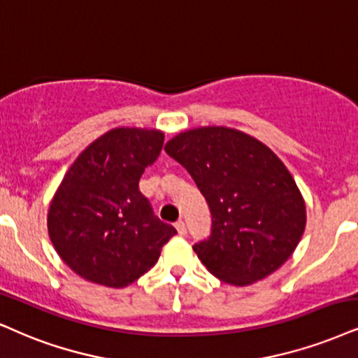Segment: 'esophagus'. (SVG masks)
Segmentation results:
<instances>
[{
	"mask_svg": "<svg viewBox=\"0 0 358 358\" xmlns=\"http://www.w3.org/2000/svg\"><path fill=\"white\" fill-rule=\"evenodd\" d=\"M176 229H178L179 236H186L187 234V229H186V224H184V220H178V222H176Z\"/></svg>",
	"mask_w": 358,
	"mask_h": 358,
	"instance_id": "esophagus-1",
	"label": "esophagus"
}]
</instances>
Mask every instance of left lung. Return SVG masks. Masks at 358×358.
Listing matches in <instances>:
<instances>
[{
    "label": "left lung",
    "mask_w": 358,
    "mask_h": 358,
    "mask_svg": "<svg viewBox=\"0 0 358 358\" xmlns=\"http://www.w3.org/2000/svg\"><path fill=\"white\" fill-rule=\"evenodd\" d=\"M164 149L209 204V237L192 245L207 271L227 284L249 285L292 255L306 229V204L267 145L213 126L180 132Z\"/></svg>",
    "instance_id": "8db88e82"
}]
</instances>
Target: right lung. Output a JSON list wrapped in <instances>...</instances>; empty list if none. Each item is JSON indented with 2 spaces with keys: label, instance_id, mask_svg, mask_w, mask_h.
Segmentation results:
<instances>
[{
  "label": "right lung",
  "instance_id": "right-lung-1",
  "mask_svg": "<svg viewBox=\"0 0 358 358\" xmlns=\"http://www.w3.org/2000/svg\"><path fill=\"white\" fill-rule=\"evenodd\" d=\"M164 143L161 131L119 127L96 139L66 172L48 214L50 239L83 279L126 287L157 262L178 231L139 191Z\"/></svg>",
  "mask_w": 358,
  "mask_h": 358
}]
</instances>
